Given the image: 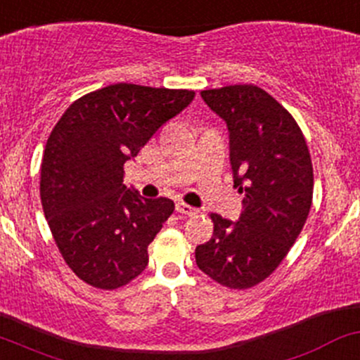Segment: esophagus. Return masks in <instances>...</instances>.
I'll return each mask as SVG.
<instances>
[{"instance_id": "34e87169", "label": "esophagus", "mask_w": 360, "mask_h": 360, "mask_svg": "<svg viewBox=\"0 0 360 360\" xmlns=\"http://www.w3.org/2000/svg\"><path fill=\"white\" fill-rule=\"evenodd\" d=\"M176 212L183 213V215H188V217H193V215H198L200 210L198 208L191 207V205L184 203V201H177L176 203Z\"/></svg>"}]
</instances>
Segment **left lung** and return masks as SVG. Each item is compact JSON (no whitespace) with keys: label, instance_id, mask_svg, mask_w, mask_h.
<instances>
[{"label":"left lung","instance_id":"left-lung-1","mask_svg":"<svg viewBox=\"0 0 360 360\" xmlns=\"http://www.w3.org/2000/svg\"><path fill=\"white\" fill-rule=\"evenodd\" d=\"M227 122L234 188L243 193L238 222L212 213L213 236L196 246V264L229 289H250L282 263L313 203V164L290 112L256 85L203 90Z\"/></svg>","mask_w":360,"mask_h":360}]
</instances>
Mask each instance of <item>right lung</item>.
Wrapping results in <instances>:
<instances>
[{"instance_id": "obj_1", "label": "right lung", "mask_w": 360, "mask_h": 360, "mask_svg": "<svg viewBox=\"0 0 360 360\" xmlns=\"http://www.w3.org/2000/svg\"><path fill=\"white\" fill-rule=\"evenodd\" d=\"M193 98V90L114 84L75 101L51 131L42 208L63 259L89 285L117 289L147 268L174 201L126 188L122 165Z\"/></svg>"}]
</instances>
